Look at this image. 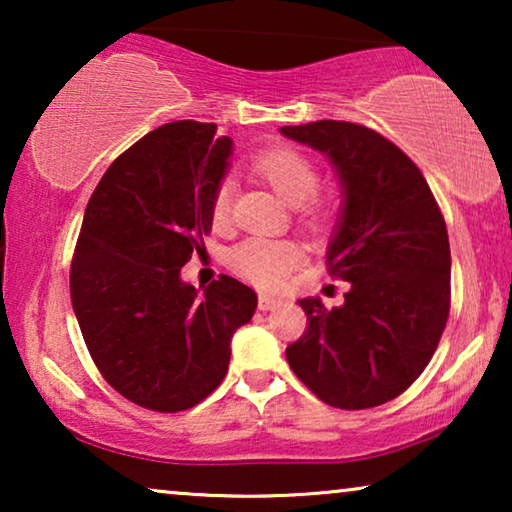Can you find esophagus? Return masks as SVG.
Returning a JSON list of instances; mask_svg holds the SVG:
<instances>
[{
    "label": "esophagus",
    "mask_w": 512,
    "mask_h": 512,
    "mask_svg": "<svg viewBox=\"0 0 512 512\" xmlns=\"http://www.w3.org/2000/svg\"><path fill=\"white\" fill-rule=\"evenodd\" d=\"M282 300L277 296H272V293H258V310H272V307H277Z\"/></svg>",
    "instance_id": "1"
}]
</instances>
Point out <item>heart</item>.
<instances>
[{"mask_svg": "<svg viewBox=\"0 0 512 512\" xmlns=\"http://www.w3.org/2000/svg\"><path fill=\"white\" fill-rule=\"evenodd\" d=\"M254 167L286 202L298 205L300 216L305 221L317 223L324 219V200L314 195L321 184V172L310 156L291 149V146H277V149L256 153ZM233 205V181L221 179L214 186L212 200H209V216H212V226L216 230H226L233 223ZM300 258H303V251L296 242L251 235L228 251V268L247 282L263 286V289H279L291 272L298 268Z\"/></svg>", "mask_w": 512, "mask_h": 512, "instance_id": "1", "label": "heart"}]
</instances>
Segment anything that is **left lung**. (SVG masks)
I'll list each match as a JSON object with an SVG mask.
<instances>
[{"mask_svg":"<svg viewBox=\"0 0 512 512\" xmlns=\"http://www.w3.org/2000/svg\"><path fill=\"white\" fill-rule=\"evenodd\" d=\"M286 137L331 158L345 209L328 247V275L349 282L345 303L298 300L307 328L286 359L319 401L375 408L429 366L450 317V240L419 167L366 125H284Z\"/></svg>","mask_w":512,"mask_h":512,"instance_id":"left-lung-1","label":"left lung"}]
</instances>
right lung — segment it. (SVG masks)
<instances>
[{"instance_id": "add662e5", "label": "right lung", "mask_w": 512, "mask_h": 512, "mask_svg": "<svg viewBox=\"0 0 512 512\" xmlns=\"http://www.w3.org/2000/svg\"><path fill=\"white\" fill-rule=\"evenodd\" d=\"M233 139L174 121L123 151L90 195L69 293L90 356L123 398L153 412L193 408L223 382L230 338L254 289L219 275L205 293L179 272L212 230L209 200Z\"/></svg>"}]
</instances>
